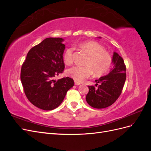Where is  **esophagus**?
Listing matches in <instances>:
<instances>
[{"mask_svg": "<svg viewBox=\"0 0 151 151\" xmlns=\"http://www.w3.org/2000/svg\"><path fill=\"white\" fill-rule=\"evenodd\" d=\"M74 84H75V85H76V86H78V85H80V84H81L80 83H79V82H77V81H75V82H74Z\"/></svg>", "mask_w": 151, "mask_h": 151, "instance_id": "obj_1", "label": "esophagus"}]
</instances>
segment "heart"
Wrapping results in <instances>:
<instances>
[{
	"instance_id": "1",
	"label": "heart",
	"mask_w": 151,
	"mask_h": 151,
	"mask_svg": "<svg viewBox=\"0 0 151 151\" xmlns=\"http://www.w3.org/2000/svg\"><path fill=\"white\" fill-rule=\"evenodd\" d=\"M89 55L85 62V66H74L67 70V75L76 81L81 83L88 78L93 72L96 76H101L106 72L110 67L112 58L110 55L105 52L104 48L97 42L90 41L79 45ZM72 47L67 48L63 53V62L67 65H70L73 62Z\"/></svg>"
}]
</instances>
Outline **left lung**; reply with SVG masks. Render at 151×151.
<instances>
[{"instance_id":"left-lung-1","label":"left lung","mask_w":151,"mask_h":151,"mask_svg":"<svg viewBox=\"0 0 151 151\" xmlns=\"http://www.w3.org/2000/svg\"><path fill=\"white\" fill-rule=\"evenodd\" d=\"M112 63L113 67L109 74L96 80V86L99 83L97 88L88 86L89 91L86 99L93 108L101 109L111 106L122 93L126 80L124 61L119 55L114 52Z\"/></svg>"}]
</instances>
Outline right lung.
Instances as JSON below:
<instances>
[{
	"label": "right lung",
	"instance_id": "add662e5",
	"mask_svg": "<svg viewBox=\"0 0 151 151\" xmlns=\"http://www.w3.org/2000/svg\"><path fill=\"white\" fill-rule=\"evenodd\" d=\"M63 40L61 38L45 39L29 50L21 67V80L27 98L43 110L57 108L74 85V80L68 77L53 79L65 68Z\"/></svg>",
	"mask_w": 151,
	"mask_h": 151
}]
</instances>
